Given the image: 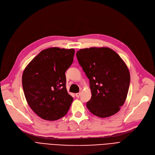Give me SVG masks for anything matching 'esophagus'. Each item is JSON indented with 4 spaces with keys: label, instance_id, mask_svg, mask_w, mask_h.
I'll return each mask as SVG.
<instances>
[{
    "label": "esophagus",
    "instance_id": "1",
    "mask_svg": "<svg viewBox=\"0 0 155 155\" xmlns=\"http://www.w3.org/2000/svg\"><path fill=\"white\" fill-rule=\"evenodd\" d=\"M80 95H81V92L78 93H76V97H79Z\"/></svg>",
    "mask_w": 155,
    "mask_h": 155
}]
</instances>
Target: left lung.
I'll return each instance as SVG.
<instances>
[{
    "label": "left lung",
    "mask_w": 155,
    "mask_h": 155,
    "mask_svg": "<svg viewBox=\"0 0 155 155\" xmlns=\"http://www.w3.org/2000/svg\"><path fill=\"white\" fill-rule=\"evenodd\" d=\"M76 57L90 79L91 98L86 107L93 115L105 118L120 109L126 100L130 73L124 61L107 47L80 49Z\"/></svg>",
    "instance_id": "obj_1"
}]
</instances>
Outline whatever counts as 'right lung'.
I'll list each match as a JSON object with an SVG mask.
<instances>
[{
  "label": "right lung",
  "mask_w": 155,
  "mask_h": 155,
  "mask_svg": "<svg viewBox=\"0 0 155 155\" xmlns=\"http://www.w3.org/2000/svg\"><path fill=\"white\" fill-rule=\"evenodd\" d=\"M75 50L51 47L40 51L23 71L22 84L28 104L41 119L56 120L68 113L73 101L66 89L65 72Z\"/></svg>",
  "instance_id": "obj_1"
}]
</instances>
